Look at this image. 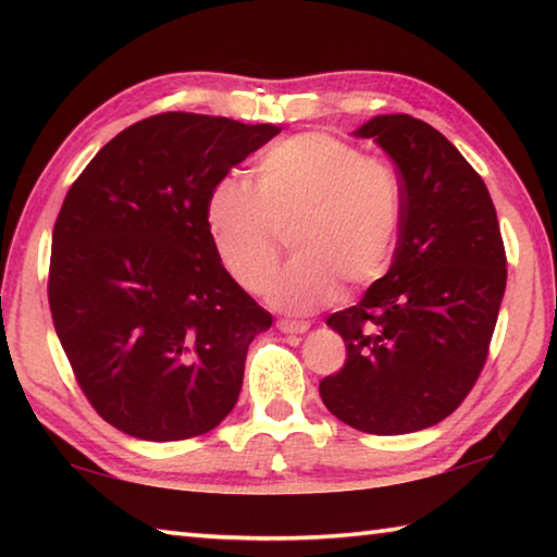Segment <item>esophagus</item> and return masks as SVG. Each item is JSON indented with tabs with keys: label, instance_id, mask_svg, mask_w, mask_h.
I'll use <instances>...</instances> for the list:
<instances>
[{
	"label": "esophagus",
	"instance_id": "esophagus-1",
	"mask_svg": "<svg viewBox=\"0 0 557 557\" xmlns=\"http://www.w3.org/2000/svg\"><path fill=\"white\" fill-rule=\"evenodd\" d=\"M277 329L282 334H305L309 329V322H292V319H280Z\"/></svg>",
	"mask_w": 557,
	"mask_h": 557
}]
</instances>
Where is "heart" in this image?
Masks as SVG:
<instances>
[{"label":"heart","mask_w":557,"mask_h":557,"mask_svg":"<svg viewBox=\"0 0 557 557\" xmlns=\"http://www.w3.org/2000/svg\"><path fill=\"white\" fill-rule=\"evenodd\" d=\"M403 223L400 178L381 159L326 132L268 149L256 188L225 176L206 201V228L221 265L245 289L275 270L282 233L297 258L270 280V305L305 314L388 272Z\"/></svg>","instance_id":"obj_1"}]
</instances>
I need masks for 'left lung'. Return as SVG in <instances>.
Here are the masks:
<instances>
[{"label": "left lung", "instance_id": "8db88e82", "mask_svg": "<svg viewBox=\"0 0 557 557\" xmlns=\"http://www.w3.org/2000/svg\"><path fill=\"white\" fill-rule=\"evenodd\" d=\"M398 169L403 223L393 265L326 324L344 369L319 383L329 412L369 435H405L455 412L482 373L506 289L488 188L428 122L379 115L354 132Z\"/></svg>", "mask_w": 557, "mask_h": 557}]
</instances>
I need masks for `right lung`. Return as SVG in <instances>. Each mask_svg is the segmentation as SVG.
Instances as JSON below:
<instances>
[{"label":"right lung","mask_w":557,"mask_h":557,"mask_svg":"<svg viewBox=\"0 0 557 557\" xmlns=\"http://www.w3.org/2000/svg\"><path fill=\"white\" fill-rule=\"evenodd\" d=\"M277 132L162 112L110 139L65 196L53 326L81 391L125 435H206L238 400L245 354L272 317L221 265L206 201Z\"/></svg>","instance_id":"right-lung-1"}]
</instances>
